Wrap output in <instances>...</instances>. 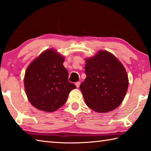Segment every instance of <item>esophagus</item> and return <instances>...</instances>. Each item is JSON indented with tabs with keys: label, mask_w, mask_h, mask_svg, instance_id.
I'll return each instance as SVG.
<instances>
[{
	"label": "esophagus",
	"mask_w": 151,
	"mask_h": 151,
	"mask_svg": "<svg viewBox=\"0 0 151 151\" xmlns=\"http://www.w3.org/2000/svg\"><path fill=\"white\" fill-rule=\"evenodd\" d=\"M80 84H81V83L79 81H78V82H76V83H75V85H76V86L77 88H78L79 87V86H80Z\"/></svg>",
	"instance_id": "34e87169"
}]
</instances>
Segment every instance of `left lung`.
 <instances>
[{"label": "left lung", "instance_id": "obj_1", "mask_svg": "<svg viewBox=\"0 0 151 151\" xmlns=\"http://www.w3.org/2000/svg\"><path fill=\"white\" fill-rule=\"evenodd\" d=\"M86 63V77L80 89L86 105L98 112L113 111L121 104L127 92L129 78L124 67L105 50H100Z\"/></svg>", "mask_w": 151, "mask_h": 151}]
</instances>
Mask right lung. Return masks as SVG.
Segmentation results:
<instances>
[{"label":"right lung","instance_id":"right-lung-1","mask_svg":"<svg viewBox=\"0 0 151 151\" xmlns=\"http://www.w3.org/2000/svg\"><path fill=\"white\" fill-rule=\"evenodd\" d=\"M64 58L52 49L42 52L28 66L24 79L25 91L35 108L53 112L65 104L76 86L68 81Z\"/></svg>","mask_w":151,"mask_h":151}]
</instances>
